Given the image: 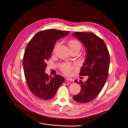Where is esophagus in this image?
Segmentation results:
<instances>
[{
	"instance_id": "34e87169",
	"label": "esophagus",
	"mask_w": 128,
	"mask_h": 128,
	"mask_svg": "<svg viewBox=\"0 0 128 128\" xmlns=\"http://www.w3.org/2000/svg\"><path fill=\"white\" fill-rule=\"evenodd\" d=\"M67 80H68V81H70V82H72L74 81V80L72 78H67L66 79Z\"/></svg>"
}]
</instances>
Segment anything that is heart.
Wrapping results in <instances>:
<instances>
[{
    "label": "heart",
    "mask_w": 128,
    "mask_h": 128,
    "mask_svg": "<svg viewBox=\"0 0 128 128\" xmlns=\"http://www.w3.org/2000/svg\"><path fill=\"white\" fill-rule=\"evenodd\" d=\"M68 46H70V50H73V49H81L82 44L79 41L76 40V39H72L70 40L68 42ZM56 48V46L54 49V50ZM77 67V65L74 64H72L70 63H67L64 64L62 66V70L63 72L66 74H70L72 72V71L75 68Z\"/></svg>",
    "instance_id": "heart-1"
}]
</instances>
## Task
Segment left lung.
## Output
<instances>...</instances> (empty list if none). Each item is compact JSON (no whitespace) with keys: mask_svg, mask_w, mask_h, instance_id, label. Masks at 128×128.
Masks as SVG:
<instances>
[{"mask_svg":"<svg viewBox=\"0 0 128 128\" xmlns=\"http://www.w3.org/2000/svg\"><path fill=\"white\" fill-rule=\"evenodd\" d=\"M72 36L81 42L86 49V58L79 75L89 77L84 82L75 80L80 84L81 90L73 99L79 103H86L96 98L105 85L108 75L110 54L103 40L94 34L75 32Z\"/></svg>","mask_w":128,"mask_h":128,"instance_id":"obj_1","label":"left lung"}]
</instances>
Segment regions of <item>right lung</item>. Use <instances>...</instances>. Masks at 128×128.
I'll return each mask as SVG.
<instances>
[{
  "label": "right lung",
  "instance_id": "1",
  "mask_svg": "<svg viewBox=\"0 0 128 128\" xmlns=\"http://www.w3.org/2000/svg\"><path fill=\"white\" fill-rule=\"evenodd\" d=\"M69 33L53 29L40 31L26 47L23 65L26 83L30 92L40 99L48 100L53 98L64 81L60 75L49 76L45 70L46 62L51 56L54 44Z\"/></svg>",
  "mask_w": 128,
  "mask_h": 128
}]
</instances>
